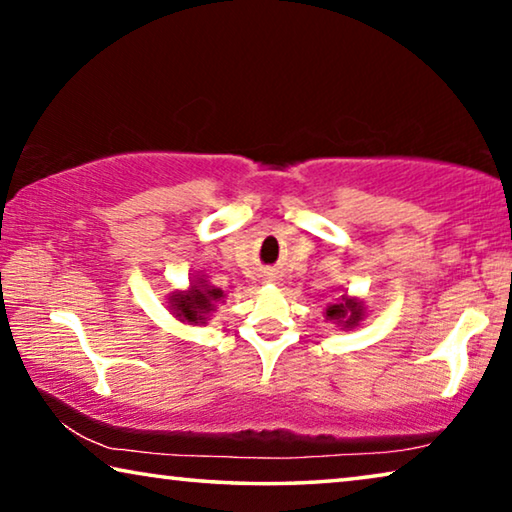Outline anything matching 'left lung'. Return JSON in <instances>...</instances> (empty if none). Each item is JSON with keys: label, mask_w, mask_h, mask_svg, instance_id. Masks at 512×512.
<instances>
[{"label": "left lung", "mask_w": 512, "mask_h": 512, "mask_svg": "<svg viewBox=\"0 0 512 512\" xmlns=\"http://www.w3.org/2000/svg\"><path fill=\"white\" fill-rule=\"evenodd\" d=\"M323 316H326V321L335 323V326H339L342 330H353L364 321V316H367V307H364V300L342 294V298H337L335 303H330L326 307Z\"/></svg>", "instance_id": "8db88e82"}]
</instances>
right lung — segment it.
Segmentation results:
<instances>
[{
  "mask_svg": "<svg viewBox=\"0 0 512 512\" xmlns=\"http://www.w3.org/2000/svg\"><path fill=\"white\" fill-rule=\"evenodd\" d=\"M223 289L214 287L207 275L196 273L186 289H175L168 294V310L177 321L189 326H205L216 303H223Z\"/></svg>",
  "mask_w": 512,
  "mask_h": 512,
  "instance_id": "obj_1",
  "label": "right lung"
}]
</instances>
